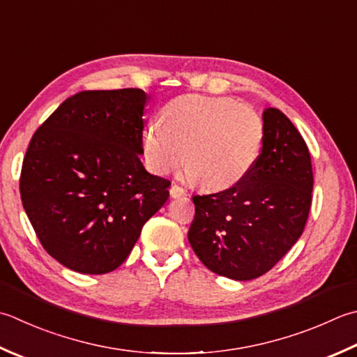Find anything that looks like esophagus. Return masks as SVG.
Returning a JSON list of instances; mask_svg holds the SVG:
<instances>
[{
    "label": "esophagus",
    "instance_id": "34e87169",
    "mask_svg": "<svg viewBox=\"0 0 357 357\" xmlns=\"http://www.w3.org/2000/svg\"><path fill=\"white\" fill-rule=\"evenodd\" d=\"M170 197L172 198H181V197H185V190L183 187H179L176 184H173L170 187Z\"/></svg>",
    "mask_w": 357,
    "mask_h": 357
}]
</instances>
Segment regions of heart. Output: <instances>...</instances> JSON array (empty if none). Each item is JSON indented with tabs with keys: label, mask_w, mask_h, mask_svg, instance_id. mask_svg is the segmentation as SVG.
I'll list each match as a JSON object with an SVG mask.
<instances>
[{
	"label": "heart",
	"mask_w": 357,
	"mask_h": 357,
	"mask_svg": "<svg viewBox=\"0 0 357 357\" xmlns=\"http://www.w3.org/2000/svg\"><path fill=\"white\" fill-rule=\"evenodd\" d=\"M142 135L145 164L153 173L170 172L183 159L185 176L213 190L229 188L254 169L263 149L261 116L232 97L185 94L162 108Z\"/></svg>",
	"instance_id": "heart-1"
}]
</instances>
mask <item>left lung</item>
I'll list each match as a JSON object with an SVG mask.
<instances>
[{"mask_svg":"<svg viewBox=\"0 0 357 357\" xmlns=\"http://www.w3.org/2000/svg\"><path fill=\"white\" fill-rule=\"evenodd\" d=\"M264 141L238 184L195 195L188 241L206 268L252 280L282 260L303 234L311 207L312 167L302 135L280 109L263 111Z\"/></svg>","mask_w":357,"mask_h":357,"instance_id":"left-lung-1","label":"left lung"}]
</instances>
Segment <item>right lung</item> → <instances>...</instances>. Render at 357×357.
<instances>
[{"mask_svg":"<svg viewBox=\"0 0 357 357\" xmlns=\"http://www.w3.org/2000/svg\"><path fill=\"white\" fill-rule=\"evenodd\" d=\"M146 100L136 88L82 91L32 136L21 201L40 243L63 266L114 271L169 198L170 181L141 162Z\"/></svg>","mask_w":357,"mask_h":357,"instance_id":"right-lung-1","label":"right lung"}]
</instances>
